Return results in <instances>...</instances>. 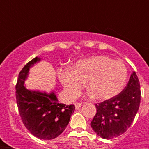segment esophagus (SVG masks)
<instances>
[{"instance_id": "34e87169", "label": "esophagus", "mask_w": 149, "mask_h": 149, "mask_svg": "<svg viewBox=\"0 0 149 149\" xmlns=\"http://www.w3.org/2000/svg\"><path fill=\"white\" fill-rule=\"evenodd\" d=\"M74 105H75L76 109H79L80 107H81V106H82V103H77V102H76V103L74 104Z\"/></svg>"}]
</instances>
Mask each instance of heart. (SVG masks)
I'll return each mask as SVG.
<instances>
[{"instance_id": "obj_1", "label": "heart", "mask_w": 149, "mask_h": 149, "mask_svg": "<svg viewBox=\"0 0 149 149\" xmlns=\"http://www.w3.org/2000/svg\"><path fill=\"white\" fill-rule=\"evenodd\" d=\"M58 75L70 96L79 93L84 81L95 98L107 100L121 93L125 85L127 69L120 61L108 56H98L77 62L73 68H60Z\"/></svg>"}]
</instances>
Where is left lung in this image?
I'll list each match as a JSON object with an SVG mask.
<instances>
[{"mask_svg":"<svg viewBox=\"0 0 149 149\" xmlns=\"http://www.w3.org/2000/svg\"><path fill=\"white\" fill-rule=\"evenodd\" d=\"M140 84L135 72L125 88L113 98L95 104V116L91 127L98 136L112 139L120 136L130 127L139 107Z\"/></svg>","mask_w":149,"mask_h":149,"instance_id":"left-lung-1","label":"left lung"}]
</instances>
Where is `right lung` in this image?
<instances>
[{"label": "right lung", "mask_w": 149, "mask_h": 149, "mask_svg": "<svg viewBox=\"0 0 149 149\" xmlns=\"http://www.w3.org/2000/svg\"><path fill=\"white\" fill-rule=\"evenodd\" d=\"M39 60L35 57L22 69L15 85V97L26 128L36 137L48 140L57 137L64 131L75 107L59 103L54 92L48 94L29 90L24 86L30 68Z\"/></svg>", "instance_id": "add662e5"}]
</instances>
